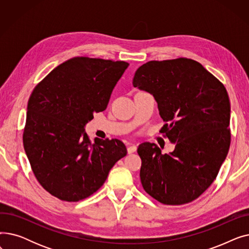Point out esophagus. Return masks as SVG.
Wrapping results in <instances>:
<instances>
[{"label":"esophagus","instance_id":"1","mask_svg":"<svg viewBox=\"0 0 249 249\" xmlns=\"http://www.w3.org/2000/svg\"><path fill=\"white\" fill-rule=\"evenodd\" d=\"M136 150H137V146L134 145V144H130V145L128 146V148H127V151H128L129 154H131V153L135 152Z\"/></svg>","mask_w":249,"mask_h":249}]
</instances>
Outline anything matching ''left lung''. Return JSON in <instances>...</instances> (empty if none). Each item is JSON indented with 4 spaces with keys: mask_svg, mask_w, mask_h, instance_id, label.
Instances as JSON below:
<instances>
[{
    "mask_svg": "<svg viewBox=\"0 0 249 249\" xmlns=\"http://www.w3.org/2000/svg\"><path fill=\"white\" fill-rule=\"evenodd\" d=\"M133 86L153 96L175 143L162 154L145 142L137 152L140 179L152 198L165 205L187 204L216 178L230 146V101L225 87L201 63L189 58L149 61L136 71Z\"/></svg>",
    "mask_w": 249,
    "mask_h": 249,
    "instance_id": "8db88e82",
    "label": "left lung"
}]
</instances>
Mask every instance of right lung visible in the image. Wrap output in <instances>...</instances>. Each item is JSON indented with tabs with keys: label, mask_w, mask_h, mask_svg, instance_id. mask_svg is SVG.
Returning <instances> with one entry per match:
<instances>
[{
	"label": "right lung",
	"mask_w": 249,
	"mask_h": 249,
	"mask_svg": "<svg viewBox=\"0 0 249 249\" xmlns=\"http://www.w3.org/2000/svg\"><path fill=\"white\" fill-rule=\"evenodd\" d=\"M125 61L73 57L59 64L29 98L24 149L37 180L49 194L77 202L97 192L127 154L118 139L95 138L85 127L107 108Z\"/></svg>",
	"instance_id": "1"
}]
</instances>
